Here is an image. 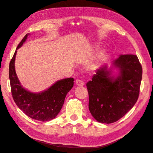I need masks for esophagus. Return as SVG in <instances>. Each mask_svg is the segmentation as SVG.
Listing matches in <instances>:
<instances>
[{
  "mask_svg": "<svg viewBox=\"0 0 153 153\" xmlns=\"http://www.w3.org/2000/svg\"><path fill=\"white\" fill-rule=\"evenodd\" d=\"M75 83H76V84L78 86H83V85H84V82H83L82 80H81L77 79V80H76Z\"/></svg>",
  "mask_w": 153,
  "mask_h": 153,
  "instance_id": "1",
  "label": "esophagus"
}]
</instances>
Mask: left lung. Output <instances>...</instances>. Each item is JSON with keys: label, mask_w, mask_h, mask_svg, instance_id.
<instances>
[{"label": "left lung", "mask_w": 153, "mask_h": 153, "mask_svg": "<svg viewBox=\"0 0 153 153\" xmlns=\"http://www.w3.org/2000/svg\"><path fill=\"white\" fill-rule=\"evenodd\" d=\"M119 69L117 76L107 66L98 69L87 83L89 108L98 122L117 121L135 105L140 92L142 68L137 55H121L112 62Z\"/></svg>", "instance_id": "obj_1"}]
</instances>
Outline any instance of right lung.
<instances>
[{
    "mask_svg": "<svg viewBox=\"0 0 153 153\" xmlns=\"http://www.w3.org/2000/svg\"><path fill=\"white\" fill-rule=\"evenodd\" d=\"M27 34L20 41L10 63L9 76L13 98L18 107L27 116L40 121H50L57 116L61 111L68 92L74 84V78L60 80L48 89L39 93L31 92L24 89L17 77L15 68L17 50L25 43Z\"/></svg>",
    "mask_w": 153,
    "mask_h": 153,
    "instance_id": "1",
    "label": "right lung"
}]
</instances>
